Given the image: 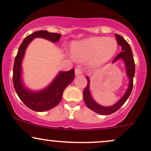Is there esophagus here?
Wrapping results in <instances>:
<instances>
[{"instance_id":"1","label":"esophagus","mask_w":151,"mask_h":151,"mask_svg":"<svg viewBox=\"0 0 151 151\" xmlns=\"http://www.w3.org/2000/svg\"><path fill=\"white\" fill-rule=\"evenodd\" d=\"M82 74V69L80 67H77L75 69V74L76 75H80Z\"/></svg>"}]
</instances>
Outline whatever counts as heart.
<instances>
[{
  "label": "heart",
  "instance_id": "1",
  "mask_svg": "<svg viewBox=\"0 0 151 151\" xmlns=\"http://www.w3.org/2000/svg\"><path fill=\"white\" fill-rule=\"evenodd\" d=\"M118 49V43L114 38L90 37L75 42L71 48V55L79 61L89 60L92 67H99L113 58Z\"/></svg>",
  "mask_w": 151,
  "mask_h": 151
}]
</instances>
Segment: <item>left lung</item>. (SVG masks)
I'll use <instances>...</instances> for the list:
<instances>
[{
    "instance_id": "obj_1",
    "label": "left lung",
    "mask_w": 151,
    "mask_h": 151,
    "mask_svg": "<svg viewBox=\"0 0 151 151\" xmlns=\"http://www.w3.org/2000/svg\"><path fill=\"white\" fill-rule=\"evenodd\" d=\"M115 36L116 38L118 45L122 46V51L116 55V57L113 60V62H115L116 61H117L119 58H122L124 61L127 69V74L129 79V85L127 91L126 92L124 96L122 97L117 104L111 106V107H104V106H100V105L96 104L94 100L92 98L91 96H90V90H89L90 80H89L88 77H86L87 80H88V85L85 87V90L83 91V98L86 106H88L89 109L93 110V111L99 114H102V115H109V114H111L116 111H118L123 106V104L126 102L127 98H129L133 88V78H134V72H135V64H134V58H133L131 47H130L129 43L124 39L122 36L117 34H116Z\"/></svg>"
}]
</instances>
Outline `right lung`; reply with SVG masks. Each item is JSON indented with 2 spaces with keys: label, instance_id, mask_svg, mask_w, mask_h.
Wrapping results in <instances>:
<instances>
[{
  "label": "right lung",
  "instance_id": "add662e5",
  "mask_svg": "<svg viewBox=\"0 0 151 151\" xmlns=\"http://www.w3.org/2000/svg\"><path fill=\"white\" fill-rule=\"evenodd\" d=\"M61 35L58 33L49 32L45 30H40L27 36L22 42L18 53L14 60L13 69V83L19 98L25 106L35 111H45L53 109L60 103L65 88L74 78V69L59 73L45 90L39 93L29 91L23 86L21 80V63L25 50L29 43L35 37H42L52 42H58Z\"/></svg>",
  "mask_w": 151,
  "mask_h": 151
}]
</instances>
